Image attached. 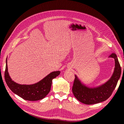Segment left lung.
I'll return each instance as SVG.
<instances>
[{"instance_id":"left-lung-1","label":"left lung","mask_w":124,"mask_h":124,"mask_svg":"<svg viewBox=\"0 0 124 124\" xmlns=\"http://www.w3.org/2000/svg\"><path fill=\"white\" fill-rule=\"evenodd\" d=\"M110 57L115 60L114 73L110 79L101 86L88 88L82 84L75 76L72 91L74 97L81 102L86 104L98 103L107 100L112 95L121 77V67L115 54L112 53Z\"/></svg>"}]
</instances>
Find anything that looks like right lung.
Returning a JSON list of instances; mask_svg holds the SVG:
<instances>
[{
	"label": "right lung",
	"instance_id": "right-lung-1",
	"mask_svg": "<svg viewBox=\"0 0 124 124\" xmlns=\"http://www.w3.org/2000/svg\"><path fill=\"white\" fill-rule=\"evenodd\" d=\"M59 74V71H54L35 84H18L11 79L8 72L7 60H6L5 71V79L6 83L12 92L26 100L37 101L44 98L50 91L52 80Z\"/></svg>",
	"mask_w": 124,
	"mask_h": 124
}]
</instances>
